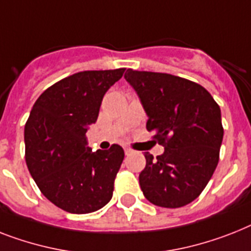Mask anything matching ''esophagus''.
I'll return each mask as SVG.
<instances>
[{"instance_id":"34e87169","label":"esophagus","mask_w":251,"mask_h":251,"mask_svg":"<svg viewBox=\"0 0 251 251\" xmlns=\"http://www.w3.org/2000/svg\"><path fill=\"white\" fill-rule=\"evenodd\" d=\"M132 153V151L130 150V148H125V154L126 156H129V154Z\"/></svg>"}]
</instances>
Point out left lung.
<instances>
[{
    "mask_svg": "<svg viewBox=\"0 0 251 251\" xmlns=\"http://www.w3.org/2000/svg\"><path fill=\"white\" fill-rule=\"evenodd\" d=\"M125 79L148 116L147 130L165 147L147 152L139 184L146 199L161 207H182L206 187L219 161L223 140L221 108L196 82L168 73L127 69Z\"/></svg>",
    "mask_w": 251,
    "mask_h": 251,
    "instance_id": "8db88e82",
    "label": "left lung"
}]
</instances>
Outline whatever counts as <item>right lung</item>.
<instances>
[{"mask_svg": "<svg viewBox=\"0 0 251 251\" xmlns=\"http://www.w3.org/2000/svg\"><path fill=\"white\" fill-rule=\"evenodd\" d=\"M124 72L75 73L46 89L30 111L24 129L26 166L42 195L68 213H93L112 199L124 150L113 144L93 152L86 131Z\"/></svg>", "mask_w": 251, "mask_h": 251, "instance_id": "1", "label": "right lung"}]
</instances>
